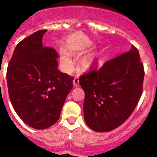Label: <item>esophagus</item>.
<instances>
[{
	"label": "esophagus",
	"mask_w": 157,
	"mask_h": 157,
	"mask_svg": "<svg viewBox=\"0 0 157 157\" xmlns=\"http://www.w3.org/2000/svg\"><path fill=\"white\" fill-rule=\"evenodd\" d=\"M73 85L75 87H78L79 86V79L78 78H75L74 80H73Z\"/></svg>",
	"instance_id": "esophagus-1"
}]
</instances>
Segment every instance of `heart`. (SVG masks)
Instances as JSON below:
<instances>
[{
    "instance_id": "1",
    "label": "heart",
    "mask_w": 157,
    "mask_h": 157,
    "mask_svg": "<svg viewBox=\"0 0 157 157\" xmlns=\"http://www.w3.org/2000/svg\"><path fill=\"white\" fill-rule=\"evenodd\" d=\"M61 62L64 65H67V66L71 64V60L70 57L66 52H62L61 53ZM83 65H84L85 67H89L90 66V62L89 61V59H85L83 61Z\"/></svg>"
}]
</instances>
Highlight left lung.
Segmentation results:
<instances>
[{"mask_svg": "<svg viewBox=\"0 0 157 157\" xmlns=\"http://www.w3.org/2000/svg\"><path fill=\"white\" fill-rule=\"evenodd\" d=\"M144 67L138 48L107 61L79 78L85 91L84 119L97 132H109L132 114L142 94Z\"/></svg>", "mask_w": 157, "mask_h": 157, "instance_id": "left-lung-1", "label": "left lung"}]
</instances>
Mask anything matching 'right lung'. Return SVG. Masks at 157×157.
<instances>
[{
    "label": "right lung",
    "mask_w": 157,
    "mask_h": 157,
    "mask_svg": "<svg viewBox=\"0 0 157 157\" xmlns=\"http://www.w3.org/2000/svg\"><path fill=\"white\" fill-rule=\"evenodd\" d=\"M41 30L16 45L7 69L8 94L14 110L26 124L43 130L59 120L74 78L57 69L58 54L42 45Z\"/></svg>",
    "instance_id": "obj_1"
}]
</instances>
